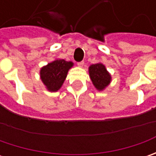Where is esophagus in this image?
Masks as SVG:
<instances>
[{"label":"esophagus","instance_id":"esophagus-1","mask_svg":"<svg viewBox=\"0 0 156 156\" xmlns=\"http://www.w3.org/2000/svg\"><path fill=\"white\" fill-rule=\"evenodd\" d=\"M77 65L79 66V67H83V65H84V62L83 61H81V62H79L77 63Z\"/></svg>","mask_w":156,"mask_h":156}]
</instances>
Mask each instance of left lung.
Segmentation results:
<instances>
[{"label": "left lung", "mask_w": 156, "mask_h": 156, "mask_svg": "<svg viewBox=\"0 0 156 156\" xmlns=\"http://www.w3.org/2000/svg\"><path fill=\"white\" fill-rule=\"evenodd\" d=\"M90 79L98 90H103L111 81V75L102 63L93 64L88 69Z\"/></svg>", "instance_id": "8db88e82"}]
</instances>
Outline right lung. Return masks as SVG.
Returning <instances> with one entry per match:
<instances>
[{"mask_svg": "<svg viewBox=\"0 0 156 156\" xmlns=\"http://www.w3.org/2000/svg\"><path fill=\"white\" fill-rule=\"evenodd\" d=\"M73 66V62L65 60H55L41 68L40 75L41 79L48 90L56 92L62 86L69 69Z\"/></svg>", "mask_w": 156, "mask_h": 156, "instance_id": "right-lung-1", "label": "right lung"}]
</instances>
